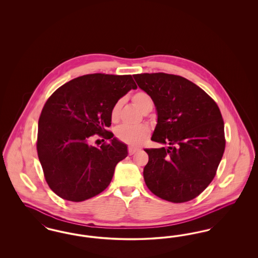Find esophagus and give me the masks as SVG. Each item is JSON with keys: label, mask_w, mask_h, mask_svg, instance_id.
Segmentation results:
<instances>
[{"label": "esophagus", "mask_w": 258, "mask_h": 258, "mask_svg": "<svg viewBox=\"0 0 258 258\" xmlns=\"http://www.w3.org/2000/svg\"><path fill=\"white\" fill-rule=\"evenodd\" d=\"M137 151H138V150H137V149H135V148L128 147V154H130L131 156L135 154Z\"/></svg>", "instance_id": "34e87169"}]
</instances>
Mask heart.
I'll return each instance as SVG.
<instances>
[{
    "label": "heart",
    "mask_w": 258,
    "mask_h": 258,
    "mask_svg": "<svg viewBox=\"0 0 258 258\" xmlns=\"http://www.w3.org/2000/svg\"><path fill=\"white\" fill-rule=\"evenodd\" d=\"M132 101L135 106L143 112L144 114L150 108L153 107L152 99L145 92H137L132 96ZM123 101L118 100L112 107L110 112V118L112 122H118L120 119V113L122 108ZM150 135V128L147 125H138V126H126L123 125L116 131V136L119 140L128 144L132 147H138L142 145Z\"/></svg>",
    "instance_id": "1"
}]
</instances>
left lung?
Wrapping results in <instances>:
<instances>
[{
	"label": "left lung",
	"mask_w": 258,
	"mask_h": 258,
	"mask_svg": "<svg viewBox=\"0 0 258 258\" xmlns=\"http://www.w3.org/2000/svg\"><path fill=\"white\" fill-rule=\"evenodd\" d=\"M138 87L154 101L158 122L152 140L167 149H145L143 176L161 199L183 203L213 181L224 148V123L214 99L201 88L174 74H135Z\"/></svg>",
	"instance_id": "1"
}]
</instances>
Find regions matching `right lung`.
<instances>
[{"mask_svg":"<svg viewBox=\"0 0 258 258\" xmlns=\"http://www.w3.org/2000/svg\"><path fill=\"white\" fill-rule=\"evenodd\" d=\"M137 86L132 75L87 74L63 84L45 102L37 132V156L50 188L62 199L81 202L110 184L126 145L107 131L113 105ZM111 140L100 148L92 135Z\"/></svg>","mask_w":258,"mask_h":258,"instance_id":"add662e5","label":"right lung"}]
</instances>
